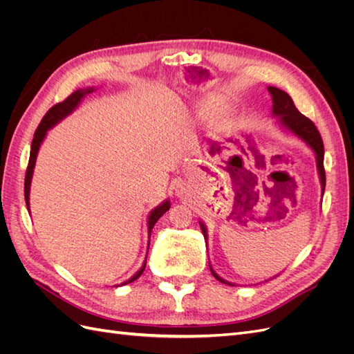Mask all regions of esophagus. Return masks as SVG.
Listing matches in <instances>:
<instances>
[{
	"mask_svg": "<svg viewBox=\"0 0 354 354\" xmlns=\"http://www.w3.org/2000/svg\"><path fill=\"white\" fill-rule=\"evenodd\" d=\"M183 190H185V187L181 186V185H178L177 189H176V194H177V195H181V194H183Z\"/></svg>",
	"mask_w": 354,
	"mask_h": 354,
	"instance_id": "esophagus-1",
	"label": "esophagus"
}]
</instances>
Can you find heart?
I'll return each instance as SVG.
<instances>
[{"instance_id":"1","label":"heart","mask_w":354,"mask_h":354,"mask_svg":"<svg viewBox=\"0 0 354 354\" xmlns=\"http://www.w3.org/2000/svg\"><path fill=\"white\" fill-rule=\"evenodd\" d=\"M221 104V100L220 99H211L205 103V106H203L202 109V113L205 116H211L214 112H216L218 109V106Z\"/></svg>"}]
</instances>
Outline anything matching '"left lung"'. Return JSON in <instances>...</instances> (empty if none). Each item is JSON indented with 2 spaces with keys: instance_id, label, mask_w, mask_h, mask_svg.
<instances>
[{
  "instance_id": "8db88e82",
  "label": "left lung",
  "mask_w": 354,
  "mask_h": 354,
  "mask_svg": "<svg viewBox=\"0 0 354 354\" xmlns=\"http://www.w3.org/2000/svg\"><path fill=\"white\" fill-rule=\"evenodd\" d=\"M269 91L273 97V115L281 116V122L288 128V130L292 131L299 138H303V140L315 151L319 176H320V181H322V195H324L325 183H326L325 167H324L325 151H324V142H322V137H320L319 130L312 120H308L307 116H304L295 108V104H294L292 99L289 97L288 93L276 88V87H269ZM201 229L203 233V238H207V230H205V227H203L202 223H201ZM209 270L217 281H220L223 283H227V282H224L221 277H218L216 273H214L211 266H209Z\"/></svg>"
}]
</instances>
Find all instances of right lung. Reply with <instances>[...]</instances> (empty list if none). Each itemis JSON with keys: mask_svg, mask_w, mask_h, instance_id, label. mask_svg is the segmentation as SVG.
<instances>
[{"mask_svg": "<svg viewBox=\"0 0 354 354\" xmlns=\"http://www.w3.org/2000/svg\"><path fill=\"white\" fill-rule=\"evenodd\" d=\"M93 90H77L73 91L69 97H66L63 102L60 103H56L53 108L48 109V112L44 115V118H42L38 128L35 130V134H34V140H32V145H30V155H29V162H28V168H26V174H25V201H26V207H29V186H30V178H32V173H34V165H35V159H37V153H38V149H39V145L41 142L44 140V137L47 134V130H50V128L55 125L57 121H60L62 118H65L68 113H71L75 106H77L81 99L84 97L85 94L87 93H91ZM169 209V202L165 201L162 205L156 207L152 212L151 216H149V233H152V229L155 226V223L164 216V214ZM145 267H146V261L145 264L142 266V269L138 270L130 281H127L124 285L130 283V282H134L137 277H140L142 273L145 272Z\"/></svg>", "mask_w": 354, "mask_h": 354, "instance_id": "right-lung-1", "label": "right lung"}]
</instances>
